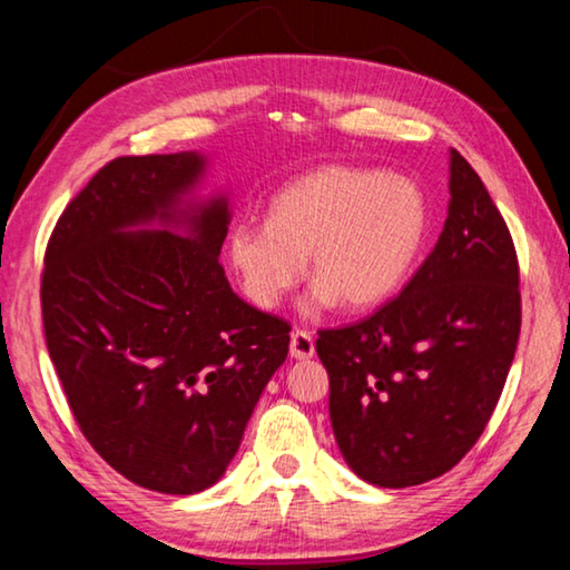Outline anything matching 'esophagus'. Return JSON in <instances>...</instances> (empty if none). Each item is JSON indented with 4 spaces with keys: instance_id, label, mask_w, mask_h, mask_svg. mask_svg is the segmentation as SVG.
<instances>
[{
    "instance_id": "esophagus-1",
    "label": "esophagus",
    "mask_w": 570,
    "mask_h": 570,
    "mask_svg": "<svg viewBox=\"0 0 570 570\" xmlns=\"http://www.w3.org/2000/svg\"><path fill=\"white\" fill-rule=\"evenodd\" d=\"M292 357L294 360H309V357H314V340H312V334L309 332H304V330H296V332H292Z\"/></svg>"
}]
</instances>
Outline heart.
<instances>
[{
	"mask_svg": "<svg viewBox=\"0 0 570 570\" xmlns=\"http://www.w3.org/2000/svg\"><path fill=\"white\" fill-rule=\"evenodd\" d=\"M429 203L409 177L327 165L278 189L268 220L230 225L228 258L253 304L274 309L309 268L304 309H370L409 278L429 233Z\"/></svg>",
	"mask_w": 570,
	"mask_h": 570,
	"instance_id": "heart-1",
	"label": "heart"
}]
</instances>
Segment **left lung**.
<instances>
[{"label":"left lung","mask_w":570,"mask_h":570,"mask_svg":"<svg viewBox=\"0 0 570 570\" xmlns=\"http://www.w3.org/2000/svg\"><path fill=\"white\" fill-rule=\"evenodd\" d=\"M439 243L393 302L322 330L337 446L360 480L387 490L436 480L476 444L520 337L518 256L472 165L449 151Z\"/></svg>","instance_id":"8db88e82"}]
</instances>
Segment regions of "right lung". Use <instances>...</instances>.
<instances>
[{
	"instance_id": "add662e5",
	"label": "right lung",
	"mask_w": 570,
	"mask_h": 570,
	"mask_svg": "<svg viewBox=\"0 0 570 570\" xmlns=\"http://www.w3.org/2000/svg\"><path fill=\"white\" fill-rule=\"evenodd\" d=\"M205 175L200 151L108 161L45 253V340L70 411L116 472L161 494L225 474L292 330L230 288V203L195 195Z\"/></svg>"
}]
</instances>
